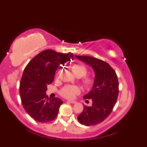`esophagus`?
Listing matches in <instances>:
<instances>
[{
  "label": "esophagus",
  "mask_w": 147,
  "mask_h": 147,
  "mask_svg": "<svg viewBox=\"0 0 147 147\" xmlns=\"http://www.w3.org/2000/svg\"><path fill=\"white\" fill-rule=\"evenodd\" d=\"M67 102L71 103V104H76V101L74 100H67Z\"/></svg>",
  "instance_id": "obj_1"
}]
</instances>
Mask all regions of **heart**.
<instances>
[{
  "mask_svg": "<svg viewBox=\"0 0 147 147\" xmlns=\"http://www.w3.org/2000/svg\"><path fill=\"white\" fill-rule=\"evenodd\" d=\"M73 73L77 77L81 78V82L83 86L86 88H90L95 85L96 78L93 75H86L88 73V68L82 63L74 64L71 67ZM80 90L78 87L73 85H65L60 91V94L64 98H72L78 94Z\"/></svg>",
  "mask_w": 147,
  "mask_h": 147,
  "instance_id": "heart-1",
  "label": "heart"
}]
</instances>
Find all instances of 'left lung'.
I'll list each match as a JSON object with an SVG mask.
<instances>
[{
    "mask_svg": "<svg viewBox=\"0 0 147 147\" xmlns=\"http://www.w3.org/2000/svg\"><path fill=\"white\" fill-rule=\"evenodd\" d=\"M80 60L92 66L95 71L96 82L85 99H92V106H84L78 116L80 123L87 126L104 121L111 114L119 95V82L114 69L107 62L90 56L76 55Z\"/></svg>",
    "mask_w": 147,
    "mask_h": 147,
    "instance_id": "obj_1",
    "label": "left lung"
}]
</instances>
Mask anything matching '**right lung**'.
Segmentation results:
<instances>
[{
  "mask_svg": "<svg viewBox=\"0 0 147 147\" xmlns=\"http://www.w3.org/2000/svg\"><path fill=\"white\" fill-rule=\"evenodd\" d=\"M73 57V53L47 49L34 57L24 68L20 85V97L24 110L35 121L48 123L57 117L63 102L59 98H49L46 91L54 81L57 69Z\"/></svg>",
  "mask_w": 147,
  "mask_h": 147,
  "instance_id": "add662e5",
  "label": "right lung"
}]
</instances>
